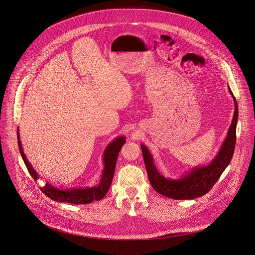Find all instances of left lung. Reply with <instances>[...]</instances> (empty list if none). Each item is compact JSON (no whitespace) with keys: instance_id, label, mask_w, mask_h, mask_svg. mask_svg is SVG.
<instances>
[{"instance_id":"obj_1","label":"left lung","mask_w":255,"mask_h":255,"mask_svg":"<svg viewBox=\"0 0 255 255\" xmlns=\"http://www.w3.org/2000/svg\"><path fill=\"white\" fill-rule=\"evenodd\" d=\"M234 99L235 113L228 131L226 139L223 142L216 157L206 166H197L183 177L175 180L162 176L154 165L152 156L145 145L141 144V152L147 176L152 188L160 195L173 199H193L207 194L214 186L221 174L229 165L236 145V128L238 122V104L229 88Z\"/></svg>"}]
</instances>
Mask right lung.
Returning a JSON list of instances; mask_svg holds the SVG:
<instances>
[{
  "instance_id": "obj_1",
  "label": "right lung",
  "mask_w": 255,
  "mask_h": 255,
  "mask_svg": "<svg viewBox=\"0 0 255 255\" xmlns=\"http://www.w3.org/2000/svg\"><path fill=\"white\" fill-rule=\"evenodd\" d=\"M17 140H18V147L22 159L28 169L30 175L36 181L39 179L37 172L33 169L31 164L29 163L21 146V141L19 140V133L17 131ZM125 137H118L112 141L106 148L104 152V163L105 168L103 171V176L101 178L100 184L97 187L86 188V189H72V190H60L53 187L51 184L46 183V185L41 189V191L48 198L58 201V202H68L73 204H88L94 200H100L105 198L107 195L114 178V169L116 165V160L119 154V151L122 145L125 143Z\"/></svg>"
}]
</instances>
